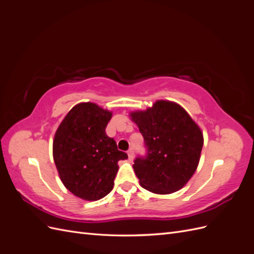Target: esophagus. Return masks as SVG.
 Returning a JSON list of instances; mask_svg holds the SVG:
<instances>
[{
  "label": "esophagus",
  "mask_w": 254,
  "mask_h": 254,
  "mask_svg": "<svg viewBox=\"0 0 254 254\" xmlns=\"http://www.w3.org/2000/svg\"><path fill=\"white\" fill-rule=\"evenodd\" d=\"M127 153H128V158H129V160H132V159H133V157H134L133 149H132V148H130V149L127 151Z\"/></svg>",
  "instance_id": "esophagus-1"
}]
</instances>
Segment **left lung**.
<instances>
[{
  "label": "left lung",
  "instance_id": "obj_1",
  "mask_svg": "<svg viewBox=\"0 0 254 254\" xmlns=\"http://www.w3.org/2000/svg\"><path fill=\"white\" fill-rule=\"evenodd\" d=\"M144 137L146 155L135 158L133 170L142 188L155 194L182 189L200 159L203 135L181 106L158 101L146 111L130 113Z\"/></svg>",
  "mask_w": 254,
  "mask_h": 254
}]
</instances>
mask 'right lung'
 <instances>
[{
  "instance_id": "obj_1",
  "label": "right lung",
  "mask_w": 254,
  "mask_h": 254,
  "mask_svg": "<svg viewBox=\"0 0 254 254\" xmlns=\"http://www.w3.org/2000/svg\"><path fill=\"white\" fill-rule=\"evenodd\" d=\"M112 113L93 103H80L61 122L53 157L64 187L75 196L95 201L113 189L118 162L128 158L105 129Z\"/></svg>"
}]
</instances>
